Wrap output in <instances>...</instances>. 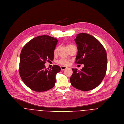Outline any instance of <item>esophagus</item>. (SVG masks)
Instances as JSON below:
<instances>
[{
    "label": "esophagus",
    "instance_id": "1",
    "mask_svg": "<svg viewBox=\"0 0 124 124\" xmlns=\"http://www.w3.org/2000/svg\"><path fill=\"white\" fill-rule=\"evenodd\" d=\"M60 68H61V70H65L66 69H67L68 68V67H65V66H60Z\"/></svg>",
    "mask_w": 124,
    "mask_h": 124
}]
</instances>
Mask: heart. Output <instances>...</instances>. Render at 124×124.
I'll list each match as a JSON object with an SVG mask.
<instances>
[{
  "label": "heart",
  "mask_w": 124,
  "mask_h": 124,
  "mask_svg": "<svg viewBox=\"0 0 124 124\" xmlns=\"http://www.w3.org/2000/svg\"><path fill=\"white\" fill-rule=\"evenodd\" d=\"M71 45H68L67 46V47H68L69 46H71ZM58 47H56L54 51V55H56L57 53V51H58ZM69 60L66 59V58H61L59 60H58L57 61V63L60 65H63V66H67L69 64Z\"/></svg>",
  "instance_id": "b5f03b06"
}]
</instances>
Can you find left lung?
<instances>
[{
	"mask_svg": "<svg viewBox=\"0 0 124 124\" xmlns=\"http://www.w3.org/2000/svg\"><path fill=\"white\" fill-rule=\"evenodd\" d=\"M78 52L76 63L84 64L80 71L72 69L70 81L73 86L82 91L96 87L104 79L107 69L106 51L101 43L93 36L80 33L75 39Z\"/></svg>",
	"mask_w": 124,
	"mask_h": 124,
	"instance_id": "1",
	"label": "left lung"
}]
</instances>
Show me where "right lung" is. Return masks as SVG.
Masks as SVG:
<instances>
[{"label":"right lung","mask_w":124,"mask_h":124,"mask_svg":"<svg viewBox=\"0 0 124 124\" xmlns=\"http://www.w3.org/2000/svg\"><path fill=\"white\" fill-rule=\"evenodd\" d=\"M58 40L49 36L33 38L22 48L19 72L23 82L36 92L47 91L55 86V75L61 69L54 65L52 69L46 68V61H53L54 51Z\"/></svg>","instance_id":"obj_1"}]
</instances>
